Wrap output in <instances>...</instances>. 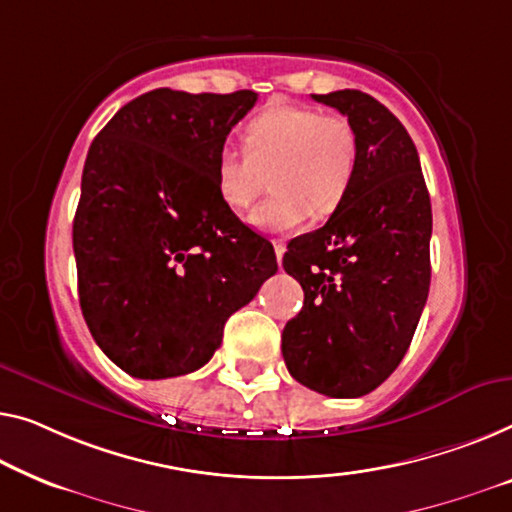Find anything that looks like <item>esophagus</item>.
I'll list each match as a JSON object with an SVG mask.
<instances>
[{"label":"esophagus","mask_w":512,"mask_h":512,"mask_svg":"<svg viewBox=\"0 0 512 512\" xmlns=\"http://www.w3.org/2000/svg\"><path fill=\"white\" fill-rule=\"evenodd\" d=\"M273 248H276V257H278V264H280L282 262V255H285V250H287L285 241H273Z\"/></svg>","instance_id":"esophagus-1"}]
</instances>
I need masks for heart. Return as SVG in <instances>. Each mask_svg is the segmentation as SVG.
<instances>
[{
    "mask_svg": "<svg viewBox=\"0 0 512 512\" xmlns=\"http://www.w3.org/2000/svg\"><path fill=\"white\" fill-rule=\"evenodd\" d=\"M246 149L225 147L216 158V186L225 207L243 211L273 181V193L250 213L262 232H292L312 213L340 207L354 183L358 140L340 114L305 105H271L243 131Z\"/></svg>",
    "mask_w": 512,
    "mask_h": 512,
    "instance_id": "heart-1",
    "label": "heart"
}]
</instances>
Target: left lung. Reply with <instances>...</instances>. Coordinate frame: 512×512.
Returning <instances> with one entry per match:
<instances>
[{
    "label": "left lung",
    "instance_id": "left-lung-1",
    "mask_svg": "<svg viewBox=\"0 0 512 512\" xmlns=\"http://www.w3.org/2000/svg\"><path fill=\"white\" fill-rule=\"evenodd\" d=\"M312 98L354 126L358 165L326 225L282 257L305 294L282 331V356L312 391L361 398L391 377L414 338L430 292L432 207L418 151L391 110L358 89Z\"/></svg>",
    "mask_w": 512,
    "mask_h": 512
}]
</instances>
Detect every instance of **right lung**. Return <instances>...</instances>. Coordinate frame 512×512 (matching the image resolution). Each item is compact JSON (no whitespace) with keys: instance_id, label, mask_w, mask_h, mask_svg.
I'll return each mask as SVG.
<instances>
[{"instance_id":"add662e5","label":"right lung","mask_w":512,"mask_h":512,"mask_svg":"<svg viewBox=\"0 0 512 512\" xmlns=\"http://www.w3.org/2000/svg\"><path fill=\"white\" fill-rule=\"evenodd\" d=\"M257 101L154 89L91 142L73 220L78 294L96 345L137 379L188 375L227 317L278 271L273 246L225 207L216 158Z\"/></svg>"}]
</instances>
